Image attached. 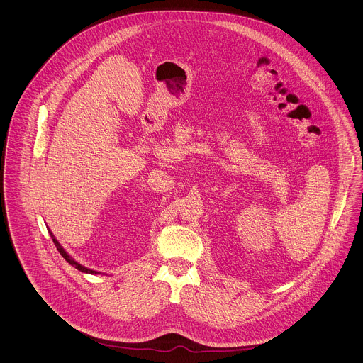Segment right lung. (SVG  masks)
<instances>
[{
    "label": "right lung",
    "mask_w": 363,
    "mask_h": 363,
    "mask_svg": "<svg viewBox=\"0 0 363 363\" xmlns=\"http://www.w3.org/2000/svg\"><path fill=\"white\" fill-rule=\"evenodd\" d=\"M50 235H52V232H50ZM52 242H54V246L57 247V250L60 252V255H61V256L65 259V261H68V262H69L72 267H75L77 269H79V271H82V272H89V274H99V272H96V271H94V269H89V268H86V267H84V265L78 264L75 259H71V257H69V256L65 253V250H64V249L60 246V243H58V242L54 239V236H52Z\"/></svg>",
    "instance_id": "obj_1"
}]
</instances>
